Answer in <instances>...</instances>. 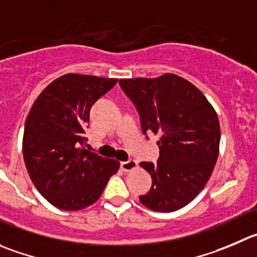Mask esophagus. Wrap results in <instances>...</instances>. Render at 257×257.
Segmentation results:
<instances>
[{
  "label": "esophagus",
  "instance_id": "obj_1",
  "mask_svg": "<svg viewBox=\"0 0 257 257\" xmlns=\"http://www.w3.org/2000/svg\"><path fill=\"white\" fill-rule=\"evenodd\" d=\"M121 168L123 172H133V170H135L136 168H138V161L136 160H127V161H122L121 163Z\"/></svg>",
  "mask_w": 257,
  "mask_h": 257
}]
</instances>
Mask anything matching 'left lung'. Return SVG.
I'll use <instances>...</instances> for the list:
<instances>
[{
    "instance_id": "obj_1",
    "label": "left lung",
    "mask_w": 257,
    "mask_h": 257,
    "mask_svg": "<svg viewBox=\"0 0 257 257\" xmlns=\"http://www.w3.org/2000/svg\"><path fill=\"white\" fill-rule=\"evenodd\" d=\"M118 83L140 113L143 133L161 135L158 163L140 164L153 179L140 202L155 212L178 211L213 173L221 140L217 112L194 84L173 73Z\"/></svg>"
}]
</instances>
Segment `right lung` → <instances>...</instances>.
Listing matches in <instances>:
<instances>
[{
  "label": "right lung",
  "mask_w": 257,
  "mask_h": 257,
  "mask_svg": "<svg viewBox=\"0 0 257 257\" xmlns=\"http://www.w3.org/2000/svg\"><path fill=\"white\" fill-rule=\"evenodd\" d=\"M116 83V78L68 73L53 80L29 112L24 161L36 189L57 208L89 207L118 172V161L83 148L90 107Z\"/></svg>",
  "instance_id": "add662e5"
}]
</instances>
